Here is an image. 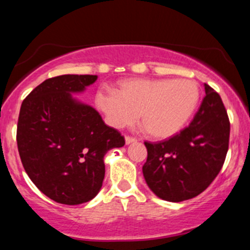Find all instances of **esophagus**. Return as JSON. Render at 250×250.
Returning <instances> with one entry per match:
<instances>
[{"mask_svg": "<svg viewBox=\"0 0 250 250\" xmlns=\"http://www.w3.org/2000/svg\"><path fill=\"white\" fill-rule=\"evenodd\" d=\"M136 138L135 137H131V136H126L125 137V143L126 145H130V143H133V142H136Z\"/></svg>", "mask_w": 250, "mask_h": 250, "instance_id": "esophagus-1", "label": "esophagus"}]
</instances>
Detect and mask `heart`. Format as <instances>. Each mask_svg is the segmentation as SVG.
<instances>
[{
  "instance_id": "b5f03b06",
  "label": "heart",
  "mask_w": 250,
  "mask_h": 250,
  "mask_svg": "<svg viewBox=\"0 0 250 250\" xmlns=\"http://www.w3.org/2000/svg\"><path fill=\"white\" fill-rule=\"evenodd\" d=\"M199 101V88L188 79H127L118 91L100 90L96 105L114 128L132 125L141 115L145 128L157 138L179 132Z\"/></svg>"
}]
</instances>
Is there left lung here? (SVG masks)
Listing matches in <instances>:
<instances>
[{
  "mask_svg": "<svg viewBox=\"0 0 250 250\" xmlns=\"http://www.w3.org/2000/svg\"><path fill=\"white\" fill-rule=\"evenodd\" d=\"M206 97L187 127L169 140L145 142L143 176L150 191L167 202H182L206 191L229 150V120L219 93L204 85Z\"/></svg>",
  "mask_w": 250,
  "mask_h": 250,
  "instance_id": "8db88e82",
  "label": "left lung"
}]
</instances>
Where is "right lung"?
I'll list each match as a JSON object with an SVG mask.
<instances>
[{"label":"right lung","mask_w":250,"mask_h":250,"mask_svg":"<svg viewBox=\"0 0 250 250\" xmlns=\"http://www.w3.org/2000/svg\"><path fill=\"white\" fill-rule=\"evenodd\" d=\"M97 75H61L44 80L23 101L17 145L26 174L52 201L76 206L97 196L105 153L125 145L91 105L75 100Z\"/></svg>","instance_id":"right-lung-1"}]
</instances>
